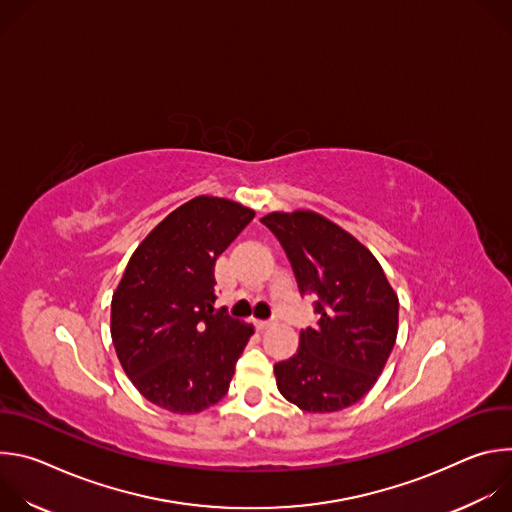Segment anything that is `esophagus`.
Listing matches in <instances>:
<instances>
[{
  "instance_id": "obj_1",
  "label": "esophagus",
  "mask_w": 512,
  "mask_h": 512,
  "mask_svg": "<svg viewBox=\"0 0 512 512\" xmlns=\"http://www.w3.org/2000/svg\"><path fill=\"white\" fill-rule=\"evenodd\" d=\"M271 326H275V322H257L259 330H269Z\"/></svg>"
}]
</instances>
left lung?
Returning <instances> with one entry per match:
<instances>
[{"label":"left lung","mask_w":512,"mask_h":512,"mask_svg":"<svg viewBox=\"0 0 512 512\" xmlns=\"http://www.w3.org/2000/svg\"><path fill=\"white\" fill-rule=\"evenodd\" d=\"M261 223L281 243L300 294L316 296L318 324L277 362L279 393L308 413H330L367 395L395 346L399 300L375 255L328 218L271 212Z\"/></svg>","instance_id":"left-lung-1"}]
</instances>
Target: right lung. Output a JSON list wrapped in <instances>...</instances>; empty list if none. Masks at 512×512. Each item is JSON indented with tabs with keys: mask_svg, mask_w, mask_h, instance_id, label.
Here are the masks:
<instances>
[{
	"mask_svg": "<svg viewBox=\"0 0 512 512\" xmlns=\"http://www.w3.org/2000/svg\"><path fill=\"white\" fill-rule=\"evenodd\" d=\"M239 202L196 196L131 255L111 302V338L137 391L172 413L221 401L253 326L214 310V263L253 221Z\"/></svg>",
	"mask_w": 512,
	"mask_h": 512,
	"instance_id": "right-lung-1",
	"label": "right lung"
}]
</instances>
